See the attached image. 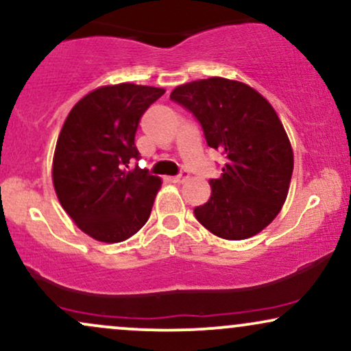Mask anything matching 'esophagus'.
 <instances>
[{
    "instance_id": "1",
    "label": "esophagus",
    "mask_w": 351,
    "mask_h": 351,
    "mask_svg": "<svg viewBox=\"0 0 351 351\" xmlns=\"http://www.w3.org/2000/svg\"><path fill=\"white\" fill-rule=\"evenodd\" d=\"M173 183H184V181L188 180V173H181V175H176V176H171L170 178Z\"/></svg>"
}]
</instances>
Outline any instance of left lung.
I'll list each match as a JSON object with an SVG mask.
<instances>
[{"mask_svg": "<svg viewBox=\"0 0 351 351\" xmlns=\"http://www.w3.org/2000/svg\"><path fill=\"white\" fill-rule=\"evenodd\" d=\"M170 98L201 122L206 142L226 155L210 180L209 201L194 216L226 240L256 235L273 222L288 197L294 154L276 111L247 83L222 77L184 83Z\"/></svg>", "mask_w": 351, "mask_h": 351, "instance_id": "1", "label": "left lung"}]
</instances>
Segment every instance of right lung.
Listing matches in <instances>:
<instances>
[{"mask_svg":"<svg viewBox=\"0 0 351 351\" xmlns=\"http://www.w3.org/2000/svg\"><path fill=\"white\" fill-rule=\"evenodd\" d=\"M165 93L145 84H106L71 108L58 134L52 181L58 201L78 229L117 243L149 221L162 180L129 168L138 158L135 132L142 114Z\"/></svg>","mask_w":351,"mask_h":351,"instance_id":"right-lung-1","label":"right lung"}]
</instances>
